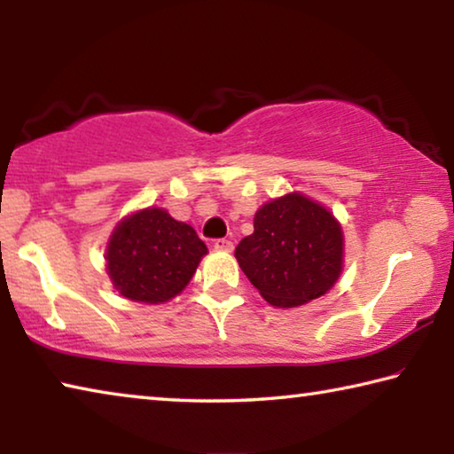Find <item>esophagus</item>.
I'll return each instance as SVG.
<instances>
[{"mask_svg": "<svg viewBox=\"0 0 454 454\" xmlns=\"http://www.w3.org/2000/svg\"><path fill=\"white\" fill-rule=\"evenodd\" d=\"M214 248L216 250H222V252H230L234 248V244L226 240V238H218V240H214Z\"/></svg>", "mask_w": 454, "mask_h": 454, "instance_id": "esophagus-1", "label": "esophagus"}]
</instances>
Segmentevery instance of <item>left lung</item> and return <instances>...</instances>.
I'll list each match as a JSON object with an SVG mask.
<instances>
[{"mask_svg":"<svg viewBox=\"0 0 454 454\" xmlns=\"http://www.w3.org/2000/svg\"><path fill=\"white\" fill-rule=\"evenodd\" d=\"M234 256L266 302L292 309L334 286L342 270V230L325 206L288 194L256 212L254 232Z\"/></svg>","mask_w":454,"mask_h":454,"instance_id":"1","label":"left lung"}]
</instances>
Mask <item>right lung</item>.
<instances>
[{"label": "right lung", "mask_w": 454, "mask_h": 454, "mask_svg": "<svg viewBox=\"0 0 454 454\" xmlns=\"http://www.w3.org/2000/svg\"><path fill=\"white\" fill-rule=\"evenodd\" d=\"M208 248L196 230L162 208L121 220L107 244V274L121 296L158 304L186 288Z\"/></svg>", "instance_id": "add662e5"}]
</instances>
